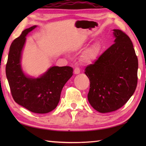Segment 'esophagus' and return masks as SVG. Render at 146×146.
Instances as JSON below:
<instances>
[{"mask_svg":"<svg viewBox=\"0 0 146 146\" xmlns=\"http://www.w3.org/2000/svg\"><path fill=\"white\" fill-rule=\"evenodd\" d=\"M80 73V69L78 67H76L75 68V70H74V73L77 75V74H79Z\"/></svg>","mask_w":146,"mask_h":146,"instance_id":"obj_1","label":"esophagus"}]
</instances>
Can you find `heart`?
Segmentation results:
<instances>
[{
    "label": "heart",
    "mask_w": 146,
    "mask_h": 146,
    "mask_svg": "<svg viewBox=\"0 0 146 146\" xmlns=\"http://www.w3.org/2000/svg\"><path fill=\"white\" fill-rule=\"evenodd\" d=\"M98 54V49L97 46H93L86 49L85 52L83 54V60L90 63L96 60Z\"/></svg>",
    "instance_id": "heart-1"
}]
</instances>
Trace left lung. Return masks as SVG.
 I'll return each mask as SVG.
<instances>
[{"label": "left lung", "mask_w": 146, "mask_h": 146, "mask_svg": "<svg viewBox=\"0 0 146 146\" xmlns=\"http://www.w3.org/2000/svg\"><path fill=\"white\" fill-rule=\"evenodd\" d=\"M113 31L114 44L85 70L90 82L88 102L100 113L122 107L137 85L138 60L131 40L122 31Z\"/></svg>", "instance_id": "1"}]
</instances>
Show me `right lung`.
<instances>
[{
    "label": "right lung",
    "mask_w": 146,
    "mask_h": 146,
    "mask_svg": "<svg viewBox=\"0 0 146 146\" xmlns=\"http://www.w3.org/2000/svg\"><path fill=\"white\" fill-rule=\"evenodd\" d=\"M24 30L12 42L6 64L5 73L14 101L36 113H46L54 110L60 102L65 83L73 75L70 66H52L39 78H33L23 73L21 66V53L26 36L36 28Z\"/></svg>",
    "instance_id": "obj_1"
}]
</instances>
